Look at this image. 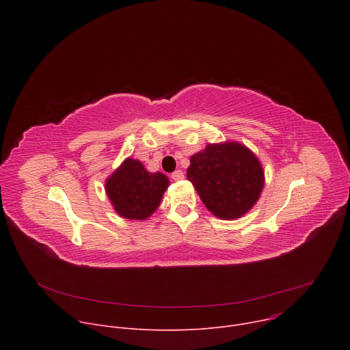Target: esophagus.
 Here are the masks:
<instances>
[{"mask_svg": "<svg viewBox=\"0 0 350 350\" xmlns=\"http://www.w3.org/2000/svg\"><path fill=\"white\" fill-rule=\"evenodd\" d=\"M172 178H173L174 181H180V180L184 178V173H183L181 170H176V172L172 174Z\"/></svg>", "mask_w": 350, "mask_h": 350, "instance_id": "esophagus-1", "label": "esophagus"}]
</instances>
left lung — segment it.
<instances>
[{"label": "left lung", "mask_w": 350, "mask_h": 350, "mask_svg": "<svg viewBox=\"0 0 350 350\" xmlns=\"http://www.w3.org/2000/svg\"><path fill=\"white\" fill-rule=\"evenodd\" d=\"M187 178L206 209L223 220L246 215L259 201L265 187L259 158L238 141L208 144L193 154Z\"/></svg>", "instance_id": "left-lung-1"}]
</instances>
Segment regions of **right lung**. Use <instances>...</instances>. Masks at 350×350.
Listing matches in <instances>:
<instances>
[{
  "label": "right lung",
  "mask_w": 350,
  "mask_h": 350,
  "mask_svg": "<svg viewBox=\"0 0 350 350\" xmlns=\"http://www.w3.org/2000/svg\"><path fill=\"white\" fill-rule=\"evenodd\" d=\"M169 183L163 173H151L139 161L126 158L107 178L105 191L120 217L146 220L159 208Z\"/></svg>",
  "instance_id": "1"
}]
</instances>
